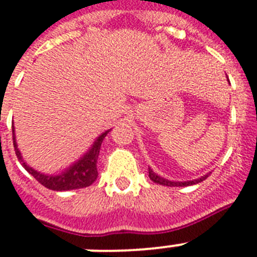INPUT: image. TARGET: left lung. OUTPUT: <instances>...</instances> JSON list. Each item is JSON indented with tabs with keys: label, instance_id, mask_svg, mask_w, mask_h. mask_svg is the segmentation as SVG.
<instances>
[{
	"label": "left lung",
	"instance_id": "obj_1",
	"mask_svg": "<svg viewBox=\"0 0 257 257\" xmlns=\"http://www.w3.org/2000/svg\"><path fill=\"white\" fill-rule=\"evenodd\" d=\"M208 177L204 176V177H201V178L195 179V181H189V182H172V181H168V179L165 178H161L160 176H157L156 173L152 170V169H149V178L153 181L154 183H157V185H162V186H170V187H174V186H189V185H195V183H199L202 182L203 179H206Z\"/></svg>",
	"mask_w": 257,
	"mask_h": 257
}]
</instances>
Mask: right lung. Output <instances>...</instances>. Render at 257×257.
<instances>
[{
    "label": "right lung",
    "mask_w": 257,
    "mask_h": 257,
    "mask_svg": "<svg viewBox=\"0 0 257 257\" xmlns=\"http://www.w3.org/2000/svg\"><path fill=\"white\" fill-rule=\"evenodd\" d=\"M109 131L104 132L100 136L99 139L93 143L92 148L84 154V157L80 158L78 162H75L70 169H67L66 172H63L59 176H45L42 173H38L34 169H31L30 166H27L24 162L18 148H17L16 136H14V128H13V144L14 150L18 160H21L22 166L26 169L27 172L30 173L31 176L34 177L41 185L54 191H66V190H75V189H83V187L91 186L97 178V169H96V162H97V157H99L100 147L103 140L105 139V136L108 135Z\"/></svg>",
    "instance_id": "obj_1"
}]
</instances>
